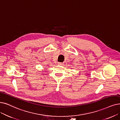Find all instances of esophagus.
<instances>
[{
    "mask_svg": "<svg viewBox=\"0 0 120 120\" xmlns=\"http://www.w3.org/2000/svg\"><path fill=\"white\" fill-rule=\"evenodd\" d=\"M57 64H59V65H63V63H60V62H59V63H57Z\"/></svg>",
    "mask_w": 120,
    "mask_h": 120,
    "instance_id": "esophagus-1",
    "label": "esophagus"
}]
</instances>
